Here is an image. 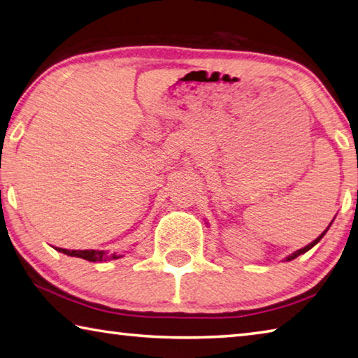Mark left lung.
Here are the masks:
<instances>
[{"label": "left lung", "instance_id": "obj_1", "mask_svg": "<svg viewBox=\"0 0 358 358\" xmlns=\"http://www.w3.org/2000/svg\"><path fill=\"white\" fill-rule=\"evenodd\" d=\"M330 225H332V222H330ZM329 225V227H330ZM329 227H327V229L326 230H324V233H321V235L320 236H317L316 239H315V241L313 243H310L308 245H305V247H302V249H299L297 252H294V253H292V255H289V257H287V262H291V259H294V258H297L299 255H302V253H305V252H308L310 249H311V247H315L317 243H320L321 241V238L324 236V235H326V231L329 230Z\"/></svg>", "mask_w": 358, "mask_h": 358}]
</instances>
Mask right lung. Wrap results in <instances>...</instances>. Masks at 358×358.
Here are the masks:
<instances>
[{
    "label": "right lung",
    "instance_id": "right-lung-1",
    "mask_svg": "<svg viewBox=\"0 0 358 358\" xmlns=\"http://www.w3.org/2000/svg\"><path fill=\"white\" fill-rule=\"evenodd\" d=\"M55 249L66 253L69 257H78V258L87 259V262H106V259H117L122 257V255H115V253L108 255V253L99 252V250H67V249H61V247H55Z\"/></svg>",
    "mask_w": 358,
    "mask_h": 358
}]
</instances>
